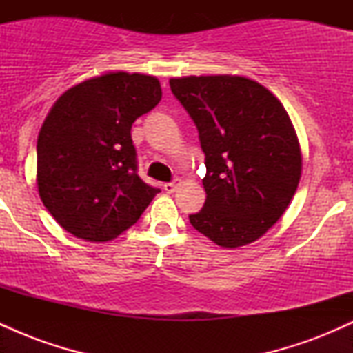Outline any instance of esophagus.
<instances>
[{"mask_svg":"<svg viewBox=\"0 0 353 353\" xmlns=\"http://www.w3.org/2000/svg\"><path fill=\"white\" fill-rule=\"evenodd\" d=\"M179 184H181V179H176V181H172V182H165V184H164V190H165V192H168V194H172L174 190L177 189V185H179Z\"/></svg>","mask_w":353,"mask_h":353,"instance_id":"34e87169","label":"esophagus"}]
</instances>
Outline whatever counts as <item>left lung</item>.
<instances>
[{
	"instance_id": "left-lung-1",
	"label": "left lung",
	"mask_w": 353,
	"mask_h": 353,
	"mask_svg": "<svg viewBox=\"0 0 353 353\" xmlns=\"http://www.w3.org/2000/svg\"><path fill=\"white\" fill-rule=\"evenodd\" d=\"M169 84L205 154L208 197L190 224L225 249L257 241L282 217L301 181L289 114L269 89L244 76H185Z\"/></svg>"
}]
</instances>
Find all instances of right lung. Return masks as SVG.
Masks as SVG:
<instances>
[{
    "mask_svg": "<svg viewBox=\"0 0 353 353\" xmlns=\"http://www.w3.org/2000/svg\"><path fill=\"white\" fill-rule=\"evenodd\" d=\"M157 78L116 71L59 96L38 136L39 197L64 230L108 242L136 224L159 189L137 176L132 123L157 106Z\"/></svg>",
    "mask_w": 353,
    "mask_h": 353,
    "instance_id": "1",
    "label": "right lung"
}]
</instances>
